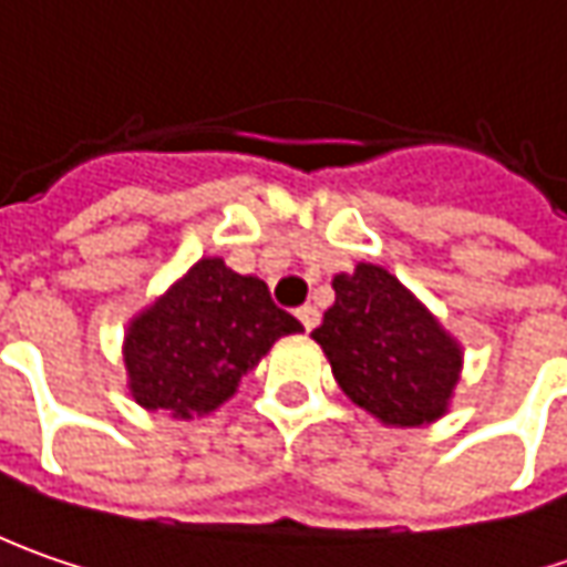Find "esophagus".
<instances>
[{"label": "esophagus", "instance_id": "1", "mask_svg": "<svg viewBox=\"0 0 567 567\" xmlns=\"http://www.w3.org/2000/svg\"><path fill=\"white\" fill-rule=\"evenodd\" d=\"M298 320H301L303 329L310 332V329H317V326H320V310H317L313 303H303L301 310H298Z\"/></svg>", "mask_w": 567, "mask_h": 567}]
</instances>
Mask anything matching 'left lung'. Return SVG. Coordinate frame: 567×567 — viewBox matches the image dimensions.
<instances>
[{"mask_svg":"<svg viewBox=\"0 0 567 567\" xmlns=\"http://www.w3.org/2000/svg\"><path fill=\"white\" fill-rule=\"evenodd\" d=\"M336 303L313 329L344 395L392 426L442 417L461 348L382 266L336 276Z\"/></svg>","mask_w":567,"mask_h":567,"instance_id":"left-lung-1","label":"left lung"}]
</instances>
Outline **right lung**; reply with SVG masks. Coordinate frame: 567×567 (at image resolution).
Listing matches in <instances>:
<instances>
[{"label": "right lung", "instance_id": "add662e5", "mask_svg": "<svg viewBox=\"0 0 567 567\" xmlns=\"http://www.w3.org/2000/svg\"><path fill=\"white\" fill-rule=\"evenodd\" d=\"M254 276L209 257L131 322L125 367L134 401L175 417L219 408L276 339L301 332Z\"/></svg>", "mask_w": 567, "mask_h": 567}]
</instances>
